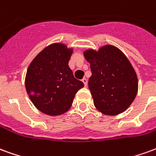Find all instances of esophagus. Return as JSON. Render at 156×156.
<instances>
[{
    "instance_id": "obj_1",
    "label": "esophagus",
    "mask_w": 156,
    "mask_h": 156,
    "mask_svg": "<svg viewBox=\"0 0 156 156\" xmlns=\"http://www.w3.org/2000/svg\"><path fill=\"white\" fill-rule=\"evenodd\" d=\"M82 81H83V83H84L85 86H87V84H88V80H87V78H83L82 79Z\"/></svg>"
}]
</instances>
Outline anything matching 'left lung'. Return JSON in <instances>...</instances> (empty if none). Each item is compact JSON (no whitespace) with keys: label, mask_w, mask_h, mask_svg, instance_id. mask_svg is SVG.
Returning <instances> with one entry per match:
<instances>
[{"label":"left lung","mask_w":156,"mask_h":156,"mask_svg":"<svg viewBox=\"0 0 156 156\" xmlns=\"http://www.w3.org/2000/svg\"><path fill=\"white\" fill-rule=\"evenodd\" d=\"M85 59L90 63L88 79L95 108L106 115L124 112L137 95L138 78L129 60L119 48L106 44L98 50L87 49Z\"/></svg>","instance_id":"1"}]
</instances>
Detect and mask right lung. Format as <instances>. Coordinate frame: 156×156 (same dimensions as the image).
Returning <instances> with one entry per match:
<instances>
[{
    "label": "right lung",
    "mask_w": 156,
    "mask_h": 156,
    "mask_svg": "<svg viewBox=\"0 0 156 156\" xmlns=\"http://www.w3.org/2000/svg\"><path fill=\"white\" fill-rule=\"evenodd\" d=\"M73 48L54 42L33 58L27 70L25 87L32 103L39 111L58 116L69 110L83 83L73 77L68 67Z\"/></svg>",
    "instance_id": "right-lung-1"
}]
</instances>
